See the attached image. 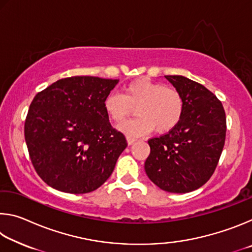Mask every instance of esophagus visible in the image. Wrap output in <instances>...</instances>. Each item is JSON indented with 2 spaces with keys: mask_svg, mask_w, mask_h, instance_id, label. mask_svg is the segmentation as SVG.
I'll use <instances>...</instances> for the list:
<instances>
[{
  "mask_svg": "<svg viewBox=\"0 0 252 252\" xmlns=\"http://www.w3.org/2000/svg\"><path fill=\"white\" fill-rule=\"evenodd\" d=\"M135 141H136V139H134V138H126V142H127V144H129V146L133 144Z\"/></svg>",
  "mask_w": 252,
  "mask_h": 252,
  "instance_id": "1",
  "label": "esophagus"
}]
</instances>
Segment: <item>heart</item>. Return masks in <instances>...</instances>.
<instances>
[{
	"instance_id": "1",
	"label": "heart",
	"mask_w": 252,
	"mask_h": 252,
	"mask_svg": "<svg viewBox=\"0 0 252 252\" xmlns=\"http://www.w3.org/2000/svg\"><path fill=\"white\" fill-rule=\"evenodd\" d=\"M105 114L114 123H122L133 110L138 118L119 126L127 138H138L156 129L167 133L181 121L185 100L176 88L148 79H136L123 85L121 95L110 93L103 102Z\"/></svg>"
}]
</instances>
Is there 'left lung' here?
<instances>
[{"label":"left lung","mask_w":252,"mask_h":252,"mask_svg":"<svg viewBox=\"0 0 252 252\" xmlns=\"http://www.w3.org/2000/svg\"><path fill=\"white\" fill-rule=\"evenodd\" d=\"M164 78L182 94L185 112L174 129L149 140L144 170L160 189L186 193L202 187L215 172L227 121L222 103L202 84L182 75Z\"/></svg>","instance_id":"1"}]
</instances>
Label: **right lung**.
I'll return each instance as SVG.
<instances>
[{"mask_svg":"<svg viewBox=\"0 0 252 252\" xmlns=\"http://www.w3.org/2000/svg\"><path fill=\"white\" fill-rule=\"evenodd\" d=\"M118 82L71 76L34 96L24 136L33 167L46 185L66 193H88L112 174L127 146L103 108Z\"/></svg>","mask_w":252,"mask_h":252,"instance_id":"right-lung-1","label":"right lung"}]
</instances>
